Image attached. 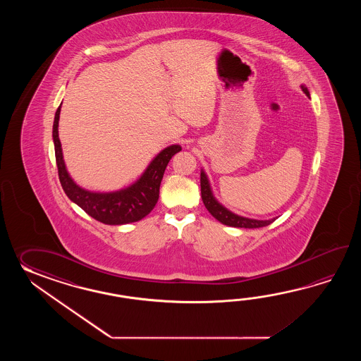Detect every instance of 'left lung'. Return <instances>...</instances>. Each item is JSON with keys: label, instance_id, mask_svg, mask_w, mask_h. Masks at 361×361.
I'll return each mask as SVG.
<instances>
[{"label": "left lung", "instance_id": "left-lung-1", "mask_svg": "<svg viewBox=\"0 0 361 361\" xmlns=\"http://www.w3.org/2000/svg\"><path fill=\"white\" fill-rule=\"evenodd\" d=\"M302 92L306 94L307 97H310V92L305 85H300ZM201 179H200V184H201V197H202V202L207 209V212L214 216L216 221L230 226V227H238V228H259V227H266L271 223L274 222L276 218H272L269 221H259V219H252V218H246V216H241V215L235 214L227 207H223L222 204L215 199L212 187H210V182L207 178V173L201 169Z\"/></svg>", "mask_w": 361, "mask_h": 361}]
</instances>
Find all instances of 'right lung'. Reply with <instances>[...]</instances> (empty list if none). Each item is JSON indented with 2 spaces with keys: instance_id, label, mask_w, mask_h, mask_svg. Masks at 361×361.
I'll use <instances>...</instances> for the list:
<instances>
[{
  "instance_id": "right-lung-1",
  "label": "right lung",
  "mask_w": 361,
  "mask_h": 361,
  "mask_svg": "<svg viewBox=\"0 0 361 361\" xmlns=\"http://www.w3.org/2000/svg\"><path fill=\"white\" fill-rule=\"evenodd\" d=\"M61 107V104L55 112L53 140L59 180L68 199L77 204L94 219L111 226L138 222L146 215L149 214L154 205L157 204L160 184L170 159L178 154L182 149V147L179 145H173L164 148L161 152L156 154L154 160L149 162V165L147 166L140 178L126 188L112 192L89 191L80 187L69 176L68 170L66 168L58 134Z\"/></svg>"
}]
</instances>
